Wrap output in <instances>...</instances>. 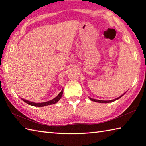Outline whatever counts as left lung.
Here are the masks:
<instances>
[{
	"label": "left lung",
	"mask_w": 146,
	"mask_h": 146,
	"mask_svg": "<svg viewBox=\"0 0 146 146\" xmlns=\"http://www.w3.org/2000/svg\"><path fill=\"white\" fill-rule=\"evenodd\" d=\"M125 94V93H124V94H123V95H120L119 97H118V98H115V99H113V100H96V99H94V98H90V97H89V98L90 99V100H91L92 101L96 102H98V103H110V102H114L115 100H118V99H119L120 98L122 97V96H123V95H124Z\"/></svg>",
	"instance_id": "8db88e82"
}]
</instances>
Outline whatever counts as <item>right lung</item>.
<instances>
[{
  "instance_id": "1",
  "label": "right lung",
  "mask_w": 146,
  "mask_h": 146,
  "mask_svg": "<svg viewBox=\"0 0 146 146\" xmlns=\"http://www.w3.org/2000/svg\"><path fill=\"white\" fill-rule=\"evenodd\" d=\"M63 89L62 90L60 94H59L54 98L52 99V100H49L48 102H42V103H35V102L26 100H25V99H23V98H21V99L24 102H25L26 103H27V104H29L30 105H32V106H35V107H44V106H46V105H52V104H54L56 103H57V102L59 100H60V98H61L62 95H63Z\"/></svg>"
}]
</instances>
